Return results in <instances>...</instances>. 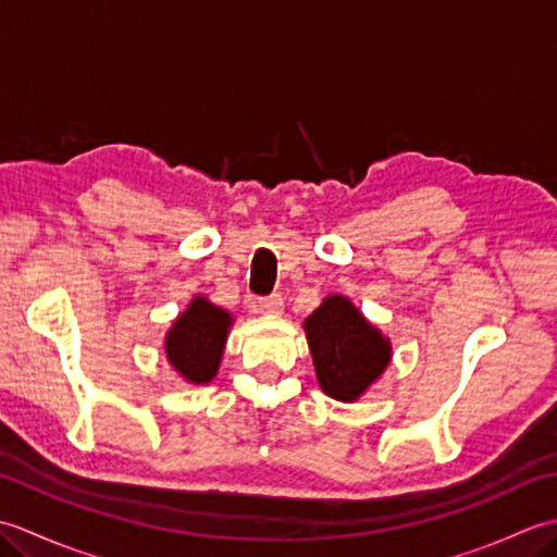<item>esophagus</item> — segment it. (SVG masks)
Instances as JSON below:
<instances>
[{"label":"esophagus","mask_w":557,"mask_h":557,"mask_svg":"<svg viewBox=\"0 0 557 557\" xmlns=\"http://www.w3.org/2000/svg\"><path fill=\"white\" fill-rule=\"evenodd\" d=\"M282 309H285V301H282L280 294L253 299V311H258V313H282Z\"/></svg>","instance_id":"obj_1"}]
</instances>
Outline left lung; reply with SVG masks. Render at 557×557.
<instances>
[{
    "mask_svg": "<svg viewBox=\"0 0 557 557\" xmlns=\"http://www.w3.org/2000/svg\"><path fill=\"white\" fill-rule=\"evenodd\" d=\"M304 327L318 383L339 401L357 399L389 363V342L345 297H327Z\"/></svg>",
    "mask_w": 557,
    "mask_h": 557,
    "instance_id": "1",
    "label": "left lung"
}]
</instances>
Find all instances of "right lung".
Here are the masks:
<instances>
[{"label": "right lung", "instance_id": "add662e5", "mask_svg": "<svg viewBox=\"0 0 557 557\" xmlns=\"http://www.w3.org/2000/svg\"><path fill=\"white\" fill-rule=\"evenodd\" d=\"M232 318L203 297H196L191 306L176 318L164 349L168 359L188 383H208L218 373L224 339Z\"/></svg>", "mask_w": 557, "mask_h": 557}]
</instances>
